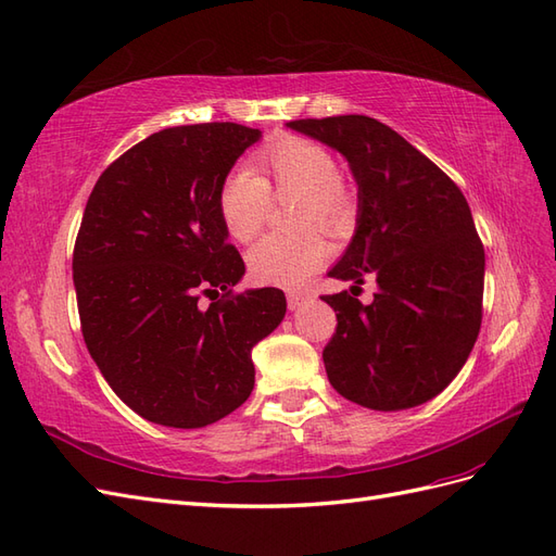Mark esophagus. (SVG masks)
<instances>
[{
  "mask_svg": "<svg viewBox=\"0 0 556 556\" xmlns=\"http://www.w3.org/2000/svg\"><path fill=\"white\" fill-rule=\"evenodd\" d=\"M309 293L307 291H289L287 300H289V309H300L303 305L309 303Z\"/></svg>",
  "mask_w": 556,
  "mask_h": 556,
  "instance_id": "obj_1",
  "label": "esophagus"
}]
</instances>
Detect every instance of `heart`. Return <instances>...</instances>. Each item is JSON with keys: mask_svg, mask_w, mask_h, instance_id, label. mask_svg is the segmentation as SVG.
<instances>
[{"mask_svg": "<svg viewBox=\"0 0 556 556\" xmlns=\"http://www.w3.org/2000/svg\"><path fill=\"white\" fill-rule=\"evenodd\" d=\"M298 195L295 235H265L247 253L251 277L269 287H295L328 258L319 224L340 230L356 212V193L338 157L303 135H279L253 155V169L232 167L216 193L220 226L235 242H249L263 228L273 198Z\"/></svg>", "mask_w": 556, "mask_h": 556, "instance_id": "b5f03b06", "label": "heart"}]
</instances>
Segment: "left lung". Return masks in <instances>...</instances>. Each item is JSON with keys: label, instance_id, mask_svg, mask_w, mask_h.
<instances>
[{"label": "left lung", "instance_id": "obj_1", "mask_svg": "<svg viewBox=\"0 0 556 556\" xmlns=\"http://www.w3.org/2000/svg\"><path fill=\"white\" fill-rule=\"evenodd\" d=\"M338 149L358 184V228L330 277L378 283L363 306L321 295L338 326L324 349L332 389L370 409L415 407L464 368L482 326L484 247L470 207L433 161L370 116L291 121Z\"/></svg>", "mask_w": 556, "mask_h": 556}]
</instances>
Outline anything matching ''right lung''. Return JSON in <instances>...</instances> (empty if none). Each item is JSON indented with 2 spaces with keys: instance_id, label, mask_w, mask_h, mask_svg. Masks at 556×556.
Wrapping results in <instances>:
<instances>
[{
  "instance_id": "add662e5",
  "label": "right lung",
  "mask_w": 556,
  "mask_h": 556,
  "mask_svg": "<svg viewBox=\"0 0 556 556\" xmlns=\"http://www.w3.org/2000/svg\"><path fill=\"white\" fill-rule=\"evenodd\" d=\"M258 137L240 123L161 130L88 198L72 261L84 340L118 399L153 424L200 428L240 407L251 349L287 314L279 289L235 291L244 261L216 212L220 181Z\"/></svg>"
}]
</instances>
